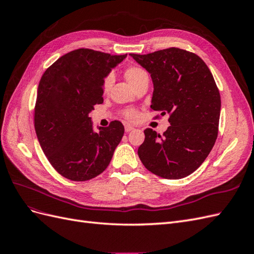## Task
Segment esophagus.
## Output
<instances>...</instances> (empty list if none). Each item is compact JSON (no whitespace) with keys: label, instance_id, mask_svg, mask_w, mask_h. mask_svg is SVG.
<instances>
[{"label":"esophagus","instance_id":"obj_1","mask_svg":"<svg viewBox=\"0 0 254 254\" xmlns=\"http://www.w3.org/2000/svg\"><path fill=\"white\" fill-rule=\"evenodd\" d=\"M133 129H134V127L131 126V125H126V126H125V131H126V132L131 131V130H133Z\"/></svg>","mask_w":254,"mask_h":254}]
</instances>
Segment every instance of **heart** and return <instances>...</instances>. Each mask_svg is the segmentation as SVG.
Here are the masks:
<instances>
[{"label": "heart", "mask_w": 254, "mask_h": 254, "mask_svg": "<svg viewBox=\"0 0 254 254\" xmlns=\"http://www.w3.org/2000/svg\"><path fill=\"white\" fill-rule=\"evenodd\" d=\"M124 77L134 88L141 80H143L146 77H148V74L144 70V68H142L140 66L132 65V66H129L126 68L124 72ZM112 81H113V79H112L111 75H108L104 79V83H103V91L104 92L109 91L111 84H112ZM136 117H137V113L135 111L130 110L127 112V118L130 120H134Z\"/></svg>", "instance_id": "heart-1"}]
</instances>
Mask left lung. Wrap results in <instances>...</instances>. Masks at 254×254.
I'll return each instance as SVG.
<instances>
[{"mask_svg":"<svg viewBox=\"0 0 254 254\" xmlns=\"http://www.w3.org/2000/svg\"><path fill=\"white\" fill-rule=\"evenodd\" d=\"M130 56L150 74L151 110L170 114L171 124L163 135L145 129L137 155L152 174L184 178L203 163L217 139L221 102L213 75L200 57L181 49Z\"/></svg>","mask_w":254,"mask_h":254,"instance_id":"left-lung-1","label":"left lung"}]
</instances>
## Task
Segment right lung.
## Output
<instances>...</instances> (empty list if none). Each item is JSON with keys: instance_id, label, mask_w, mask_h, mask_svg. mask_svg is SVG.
<instances>
[{"instance_id": "1", "label": "right lung", "mask_w": 254, "mask_h": 254, "mask_svg": "<svg viewBox=\"0 0 254 254\" xmlns=\"http://www.w3.org/2000/svg\"><path fill=\"white\" fill-rule=\"evenodd\" d=\"M126 57L79 49L60 57L42 75L36 134L52 166L66 179L87 181L102 174L124 135L119 121L94 131L89 113L103 104L104 79Z\"/></svg>"}]
</instances>
